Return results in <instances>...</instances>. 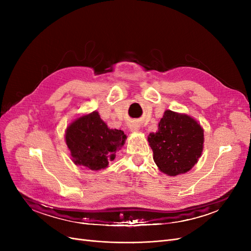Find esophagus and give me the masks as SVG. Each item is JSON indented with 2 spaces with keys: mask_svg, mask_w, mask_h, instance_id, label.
<instances>
[{
  "mask_svg": "<svg viewBox=\"0 0 251 251\" xmlns=\"http://www.w3.org/2000/svg\"><path fill=\"white\" fill-rule=\"evenodd\" d=\"M130 130L131 132H138L139 131V126H136V125H133L130 126Z\"/></svg>",
  "mask_w": 251,
  "mask_h": 251,
  "instance_id": "esophagus-1",
  "label": "esophagus"
}]
</instances>
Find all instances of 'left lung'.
Instances as JSON below:
<instances>
[{
  "label": "left lung",
  "mask_w": 251,
  "mask_h": 251,
  "mask_svg": "<svg viewBox=\"0 0 251 251\" xmlns=\"http://www.w3.org/2000/svg\"><path fill=\"white\" fill-rule=\"evenodd\" d=\"M148 141L159 170L169 176H177L192 170L198 162L204 133L193 117L166 110L158 124V131L151 133Z\"/></svg>",
  "instance_id": "obj_1"
}]
</instances>
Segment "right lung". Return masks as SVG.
Returning a JSON list of instances; mask_svg holds the SVG:
<instances>
[{
	"mask_svg": "<svg viewBox=\"0 0 251 251\" xmlns=\"http://www.w3.org/2000/svg\"><path fill=\"white\" fill-rule=\"evenodd\" d=\"M65 138L75 164L100 171L115 159L126 136L124 131L108 127L98 112L94 111L72 121L67 127Z\"/></svg>",
	"mask_w": 251,
	"mask_h": 251,
	"instance_id": "1",
	"label": "right lung"
}]
</instances>
